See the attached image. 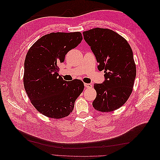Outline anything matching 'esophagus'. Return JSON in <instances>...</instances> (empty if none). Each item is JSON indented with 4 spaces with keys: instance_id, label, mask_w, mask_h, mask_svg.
I'll return each instance as SVG.
<instances>
[{
    "instance_id": "34e87169",
    "label": "esophagus",
    "mask_w": 160,
    "mask_h": 160,
    "mask_svg": "<svg viewBox=\"0 0 160 160\" xmlns=\"http://www.w3.org/2000/svg\"><path fill=\"white\" fill-rule=\"evenodd\" d=\"M84 85H85V87L86 88H91L92 87H93L92 86V85L90 83H85Z\"/></svg>"
}]
</instances>
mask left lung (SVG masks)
I'll return each mask as SVG.
<instances>
[{
    "label": "left lung",
    "instance_id": "left-lung-1",
    "mask_svg": "<svg viewBox=\"0 0 160 160\" xmlns=\"http://www.w3.org/2000/svg\"><path fill=\"white\" fill-rule=\"evenodd\" d=\"M83 34L99 71L105 72L103 83L94 84L97 96L93 108L101 112L118 109L132 94L136 76L132 48L123 37L108 28H95Z\"/></svg>",
    "mask_w": 160,
    "mask_h": 160
}]
</instances>
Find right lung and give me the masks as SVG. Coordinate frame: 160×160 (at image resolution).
I'll return each instance as SVG.
<instances>
[{
  "instance_id": "right-lung-1",
  "label": "right lung",
  "mask_w": 160,
  "mask_h": 160,
  "mask_svg": "<svg viewBox=\"0 0 160 160\" xmlns=\"http://www.w3.org/2000/svg\"><path fill=\"white\" fill-rule=\"evenodd\" d=\"M82 39L80 32H51L37 40L26 55L25 89L34 107L48 118L68 116L84 89L82 81H66L59 75V65Z\"/></svg>"
}]
</instances>
